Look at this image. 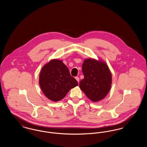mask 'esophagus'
I'll use <instances>...</instances> for the list:
<instances>
[{
  "instance_id": "34e87169",
  "label": "esophagus",
  "mask_w": 147,
  "mask_h": 147,
  "mask_svg": "<svg viewBox=\"0 0 147 147\" xmlns=\"http://www.w3.org/2000/svg\"><path fill=\"white\" fill-rule=\"evenodd\" d=\"M76 79L77 80V82L79 83V77H76Z\"/></svg>"
}]
</instances>
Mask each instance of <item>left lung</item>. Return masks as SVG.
Listing matches in <instances>:
<instances>
[{"label":"left lung","instance_id":"left-lung-1","mask_svg":"<svg viewBox=\"0 0 147 147\" xmlns=\"http://www.w3.org/2000/svg\"><path fill=\"white\" fill-rule=\"evenodd\" d=\"M84 74L79 83L80 89L93 102L106 96L112 84V74L104 61L92 58L85 59L82 65Z\"/></svg>","mask_w":147,"mask_h":147}]
</instances>
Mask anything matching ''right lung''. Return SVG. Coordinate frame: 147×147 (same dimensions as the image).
<instances>
[{
    "mask_svg": "<svg viewBox=\"0 0 147 147\" xmlns=\"http://www.w3.org/2000/svg\"><path fill=\"white\" fill-rule=\"evenodd\" d=\"M39 84L44 95L52 101L63 99L71 89L78 85L70 76L62 60L51 59L43 65L39 76Z\"/></svg>",
    "mask_w": 147,
    "mask_h": 147,
    "instance_id": "right-lung-1",
    "label": "right lung"
}]
</instances>
